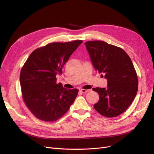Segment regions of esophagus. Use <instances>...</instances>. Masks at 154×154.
<instances>
[{"instance_id": "1", "label": "esophagus", "mask_w": 154, "mask_h": 154, "mask_svg": "<svg viewBox=\"0 0 154 154\" xmlns=\"http://www.w3.org/2000/svg\"><path fill=\"white\" fill-rule=\"evenodd\" d=\"M89 91V90H85V89H80V92H82V93H87Z\"/></svg>"}]
</instances>
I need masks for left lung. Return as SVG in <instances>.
I'll use <instances>...</instances> for the list:
<instances>
[{
  "label": "left lung",
  "mask_w": 154,
  "mask_h": 154,
  "mask_svg": "<svg viewBox=\"0 0 154 154\" xmlns=\"http://www.w3.org/2000/svg\"><path fill=\"white\" fill-rule=\"evenodd\" d=\"M85 45L94 68L107 79V88H92L99 95V100L94 107L103 116H119L131 106L138 91L133 63L119 47L100 40L88 41Z\"/></svg>",
  "instance_id": "1"
}]
</instances>
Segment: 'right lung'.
<instances>
[{
  "mask_svg": "<svg viewBox=\"0 0 154 154\" xmlns=\"http://www.w3.org/2000/svg\"><path fill=\"white\" fill-rule=\"evenodd\" d=\"M83 42H53L31 53L22 67L20 83L22 99L36 118L54 122L69 110L79 90L66 89L57 84V75L77 48Z\"/></svg>",
  "mask_w": 154,
  "mask_h": 154,
  "instance_id": "obj_1",
  "label": "right lung"
}]
</instances>
